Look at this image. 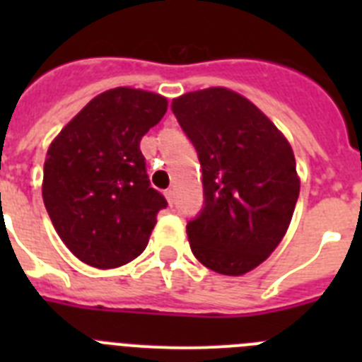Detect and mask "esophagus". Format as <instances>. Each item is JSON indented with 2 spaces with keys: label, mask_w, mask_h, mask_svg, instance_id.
<instances>
[{
  "label": "esophagus",
  "mask_w": 362,
  "mask_h": 362,
  "mask_svg": "<svg viewBox=\"0 0 362 362\" xmlns=\"http://www.w3.org/2000/svg\"><path fill=\"white\" fill-rule=\"evenodd\" d=\"M165 197L166 201H168V204H174V190H165Z\"/></svg>",
  "instance_id": "34e87169"
}]
</instances>
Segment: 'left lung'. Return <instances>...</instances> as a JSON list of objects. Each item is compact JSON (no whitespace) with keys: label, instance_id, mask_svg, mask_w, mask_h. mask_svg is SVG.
Listing matches in <instances>:
<instances>
[{"label":"left lung","instance_id":"obj_1","mask_svg":"<svg viewBox=\"0 0 362 362\" xmlns=\"http://www.w3.org/2000/svg\"><path fill=\"white\" fill-rule=\"evenodd\" d=\"M203 170L204 209L188 221L201 264L243 276L267 261L288 230L300 179L288 139L250 99L225 86L172 101Z\"/></svg>","mask_w":362,"mask_h":362}]
</instances>
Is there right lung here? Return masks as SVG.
<instances>
[{"mask_svg": "<svg viewBox=\"0 0 362 362\" xmlns=\"http://www.w3.org/2000/svg\"><path fill=\"white\" fill-rule=\"evenodd\" d=\"M166 108L165 95L117 86L90 99L50 143L45 209L83 263L123 267L148 245L166 201L150 187L139 143Z\"/></svg>", "mask_w": 362, "mask_h": 362, "instance_id": "obj_1", "label": "right lung"}]
</instances>
